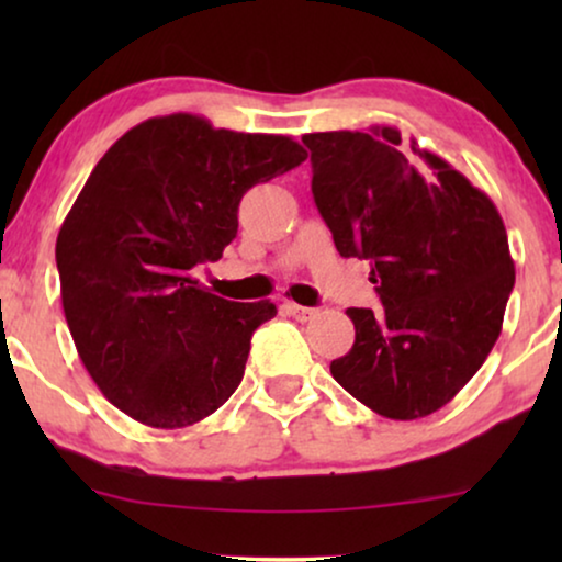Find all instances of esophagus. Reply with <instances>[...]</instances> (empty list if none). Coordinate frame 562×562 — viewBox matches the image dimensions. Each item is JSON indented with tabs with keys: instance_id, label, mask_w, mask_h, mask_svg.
<instances>
[{
	"instance_id": "esophagus-1",
	"label": "esophagus",
	"mask_w": 562,
	"mask_h": 562,
	"mask_svg": "<svg viewBox=\"0 0 562 562\" xmlns=\"http://www.w3.org/2000/svg\"><path fill=\"white\" fill-rule=\"evenodd\" d=\"M283 310H286L289 317H294L299 322H310V319L317 317V310H314V306H302V304L286 302V304H283Z\"/></svg>"
}]
</instances>
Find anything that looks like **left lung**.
Returning <instances> with one entry per match:
<instances>
[{
    "mask_svg": "<svg viewBox=\"0 0 562 562\" xmlns=\"http://www.w3.org/2000/svg\"><path fill=\"white\" fill-rule=\"evenodd\" d=\"M314 204L342 258L371 260L383 310H348L356 342L335 381L389 419L427 417L488 358L514 289L504 222L491 199L432 153L429 171L394 127L310 133Z\"/></svg>",
    "mask_w": 562,
    "mask_h": 562,
    "instance_id": "1",
    "label": "left lung"
}]
</instances>
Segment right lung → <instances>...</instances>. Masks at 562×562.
<instances>
[{"label":"right lung","instance_id":"right-lung-1","mask_svg":"<svg viewBox=\"0 0 562 562\" xmlns=\"http://www.w3.org/2000/svg\"><path fill=\"white\" fill-rule=\"evenodd\" d=\"M304 160L286 135L179 112L127 130L94 166L58 233L60 299L81 363L127 417L187 427L240 386L276 304L214 296L194 268L235 240L245 191Z\"/></svg>","mask_w":562,"mask_h":562}]
</instances>
